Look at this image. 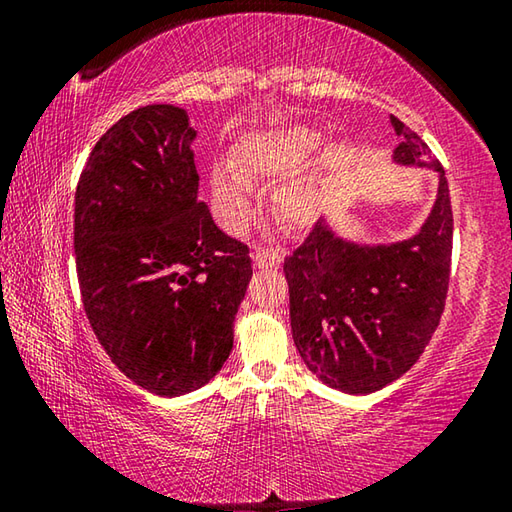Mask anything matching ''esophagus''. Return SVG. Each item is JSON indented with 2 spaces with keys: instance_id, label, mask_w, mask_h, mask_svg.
Wrapping results in <instances>:
<instances>
[{
  "instance_id": "1",
  "label": "esophagus",
  "mask_w": 512,
  "mask_h": 512,
  "mask_svg": "<svg viewBox=\"0 0 512 512\" xmlns=\"http://www.w3.org/2000/svg\"><path fill=\"white\" fill-rule=\"evenodd\" d=\"M253 262L257 268H277L282 264V253L277 248H262L253 253Z\"/></svg>"
}]
</instances>
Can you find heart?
I'll list each match as a JSON object with an SVG mask.
<instances>
[{
  "instance_id": "b5f03b06",
  "label": "heart",
  "mask_w": 512,
  "mask_h": 512,
  "mask_svg": "<svg viewBox=\"0 0 512 512\" xmlns=\"http://www.w3.org/2000/svg\"><path fill=\"white\" fill-rule=\"evenodd\" d=\"M320 135L309 128H287L280 133L255 135L237 151L236 173L216 167L212 173V198L223 221L230 228H241L248 221L253 205L243 180H282L298 173L309 155L318 149ZM277 214L291 225H302L314 214V192L307 183L284 185L275 196Z\"/></svg>"
}]
</instances>
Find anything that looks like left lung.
Wrapping results in <instances>:
<instances>
[{"label":"left lung","mask_w":512,"mask_h":512,"mask_svg":"<svg viewBox=\"0 0 512 512\" xmlns=\"http://www.w3.org/2000/svg\"><path fill=\"white\" fill-rule=\"evenodd\" d=\"M402 137L397 164L438 173V196L418 235L397 244L345 241L318 221L284 259L291 332L323 384L368 395L400 379L427 348L445 309L454 216L445 169L418 133L391 115Z\"/></svg>","instance_id":"left-lung-1"}]
</instances>
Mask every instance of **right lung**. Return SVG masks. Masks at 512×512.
<instances>
[{
  "mask_svg": "<svg viewBox=\"0 0 512 512\" xmlns=\"http://www.w3.org/2000/svg\"><path fill=\"white\" fill-rule=\"evenodd\" d=\"M183 108H137L94 144L74 198L76 275L101 348L144 391L205 386L228 359L248 246L198 201Z\"/></svg>",
  "mask_w": 512,
  "mask_h": 512,
  "instance_id": "obj_1",
  "label": "right lung"
}]
</instances>
